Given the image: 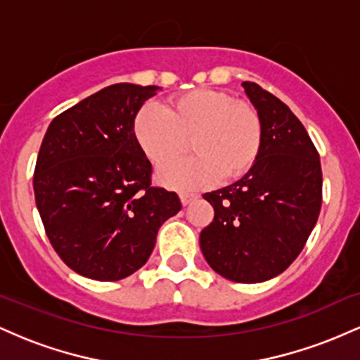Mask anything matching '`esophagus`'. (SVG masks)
<instances>
[{"label": "esophagus", "instance_id": "1", "mask_svg": "<svg viewBox=\"0 0 360 360\" xmlns=\"http://www.w3.org/2000/svg\"><path fill=\"white\" fill-rule=\"evenodd\" d=\"M181 203H183V206H188V205H191L194 200H196V194H188V193H183L181 194Z\"/></svg>", "mask_w": 360, "mask_h": 360}]
</instances>
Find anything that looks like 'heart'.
<instances>
[{"label": "heart", "instance_id": "heart-1", "mask_svg": "<svg viewBox=\"0 0 360 360\" xmlns=\"http://www.w3.org/2000/svg\"><path fill=\"white\" fill-rule=\"evenodd\" d=\"M134 139L154 166L167 162L186 147L194 155L167 164L159 181L169 188L194 191L237 179L250 171L262 148V120L249 101L226 91L193 89L171 98L162 110L143 105L131 123Z\"/></svg>", "mask_w": 360, "mask_h": 360}]
</instances>
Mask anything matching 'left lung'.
I'll return each mask as SVG.
<instances>
[{"instance_id": "1", "label": "left lung", "mask_w": 360, "mask_h": 360, "mask_svg": "<svg viewBox=\"0 0 360 360\" xmlns=\"http://www.w3.org/2000/svg\"><path fill=\"white\" fill-rule=\"evenodd\" d=\"M243 89L262 120V148L237 183L205 193L214 217L200 235L206 262L235 283H262L300 255L321 208L320 155L296 115L257 82Z\"/></svg>"}]
</instances>
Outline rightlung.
<instances>
[{
    "label": "right lung",
    "instance_id": "add662e5",
    "mask_svg": "<svg viewBox=\"0 0 360 360\" xmlns=\"http://www.w3.org/2000/svg\"><path fill=\"white\" fill-rule=\"evenodd\" d=\"M157 86L120 82L52 120L34 172L35 203L62 262L84 278L118 281L150 257L157 230L181 210L152 186V166L131 131Z\"/></svg>",
    "mask_w": 360,
    "mask_h": 360
}]
</instances>
